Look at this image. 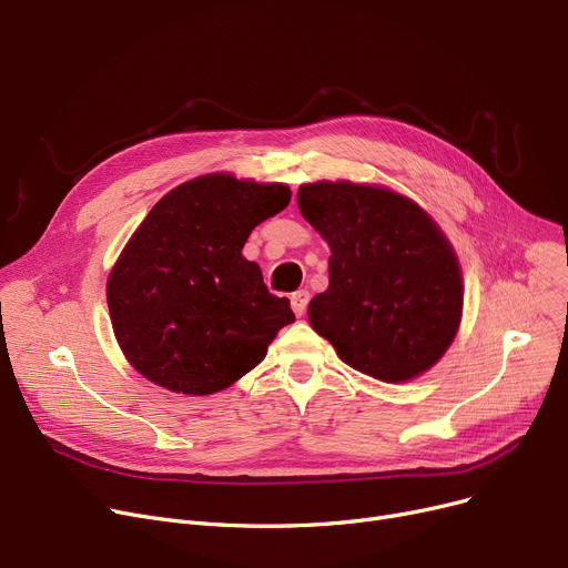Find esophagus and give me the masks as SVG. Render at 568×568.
I'll use <instances>...</instances> for the list:
<instances>
[{"instance_id": "obj_1", "label": "esophagus", "mask_w": 568, "mask_h": 568, "mask_svg": "<svg viewBox=\"0 0 568 568\" xmlns=\"http://www.w3.org/2000/svg\"><path fill=\"white\" fill-rule=\"evenodd\" d=\"M311 302V292L308 290H296L292 296H290V304H292V311L296 317H302L306 313V306Z\"/></svg>"}]
</instances>
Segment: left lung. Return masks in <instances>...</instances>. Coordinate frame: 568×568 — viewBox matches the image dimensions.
<instances>
[{
	"instance_id": "8db88e82",
	"label": "left lung",
	"mask_w": 568,
	"mask_h": 568,
	"mask_svg": "<svg viewBox=\"0 0 568 568\" xmlns=\"http://www.w3.org/2000/svg\"><path fill=\"white\" fill-rule=\"evenodd\" d=\"M302 216L332 248L329 287L308 306L341 359L382 382L439 362L456 338L463 278L454 248L419 204L349 182L300 189Z\"/></svg>"
}]
</instances>
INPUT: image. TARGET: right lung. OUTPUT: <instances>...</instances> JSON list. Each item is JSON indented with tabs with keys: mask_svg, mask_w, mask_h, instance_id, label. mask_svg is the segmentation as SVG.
<instances>
[{
	"mask_svg": "<svg viewBox=\"0 0 568 568\" xmlns=\"http://www.w3.org/2000/svg\"><path fill=\"white\" fill-rule=\"evenodd\" d=\"M287 202L283 184L206 174L154 204L108 278L112 329L138 373L206 396L264 359L294 313L242 248Z\"/></svg>",
	"mask_w": 568,
	"mask_h": 568,
	"instance_id": "add662e5",
	"label": "right lung"
}]
</instances>
